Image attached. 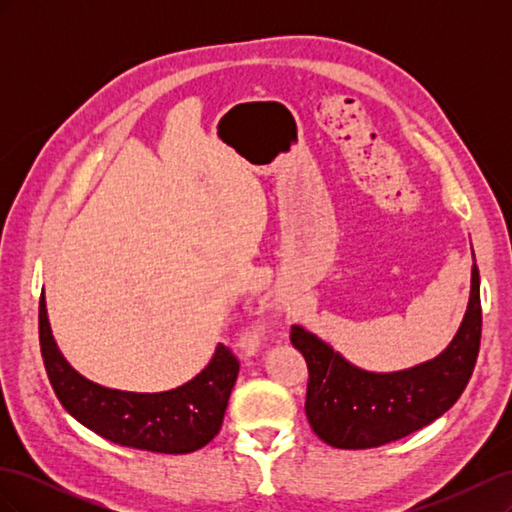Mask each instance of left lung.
Masks as SVG:
<instances>
[{"mask_svg": "<svg viewBox=\"0 0 512 512\" xmlns=\"http://www.w3.org/2000/svg\"><path fill=\"white\" fill-rule=\"evenodd\" d=\"M474 254V252H472ZM480 275L472 265L466 316L436 359L376 374L348 363L333 346L299 324L290 342L309 369L305 414L314 433L335 448H374L436 421L466 389L480 348Z\"/></svg>", "mask_w": 512, "mask_h": 512, "instance_id": "8db88e82", "label": "left lung"}]
</instances>
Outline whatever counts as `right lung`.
Returning <instances> with one entry per match:
<instances>
[{"label": "right lung", "mask_w": 512, "mask_h": 512, "mask_svg": "<svg viewBox=\"0 0 512 512\" xmlns=\"http://www.w3.org/2000/svg\"><path fill=\"white\" fill-rule=\"evenodd\" d=\"M40 350L57 399L76 421L119 446L185 455L209 444L222 427L239 361L224 344L196 378L164 393L106 389L81 376L59 352L44 292L40 297Z\"/></svg>", "instance_id": "right-lung-1"}]
</instances>
